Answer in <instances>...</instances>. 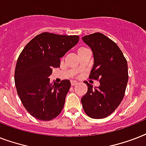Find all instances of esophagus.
<instances>
[{
    "instance_id": "obj_1",
    "label": "esophagus",
    "mask_w": 146,
    "mask_h": 146,
    "mask_svg": "<svg viewBox=\"0 0 146 146\" xmlns=\"http://www.w3.org/2000/svg\"><path fill=\"white\" fill-rule=\"evenodd\" d=\"M76 84H77V82H76V81H71V86H76Z\"/></svg>"
}]
</instances>
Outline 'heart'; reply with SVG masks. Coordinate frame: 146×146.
I'll return each instance as SVG.
<instances>
[{
	"mask_svg": "<svg viewBox=\"0 0 146 146\" xmlns=\"http://www.w3.org/2000/svg\"><path fill=\"white\" fill-rule=\"evenodd\" d=\"M83 49H85V48H79V50H78V51H80V50H83Z\"/></svg>",
	"mask_w": 146,
	"mask_h": 146,
	"instance_id": "heart-1",
	"label": "heart"
}]
</instances>
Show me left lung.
<instances>
[{"instance_id": "8db88e82", "label": "left lung", "mask_w": 146, "mask_h": 146, "mask_svg": "<svg viewBox=\"0 0 146 146\" xmlns=\"http://www.w3.org/2000/svg\"><path fill=\"white\" fill-rule=\"evenodd\" d=\"M82 40L94 56L89 79L99 80L100 86L93 89L92 85L84 82L88 91L81 102L89 117L102 119L113 113L124 97L128 82L127 61L117 44L102 33L86 35Z\"/></svg>"}]
</instances>
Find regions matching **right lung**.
<instances>
[{"label":"right lung","mask_w":146,"mask_h":146,"mask_svg":"<svg viewBox=\"0 0 146 146\" xmlns=\"http://www.w3.org/2000/svg\"><path fill=\"white\" fill-rule=\"evenodd\" d=\"M79 40L78 35L43 33L33 38L20 53L14 75L17 94L26 111L38 120L48 121L61 112L70 82L65 80L52 84L48 76Z\"/></svg>","instance_id":"1"}]
</instances>
